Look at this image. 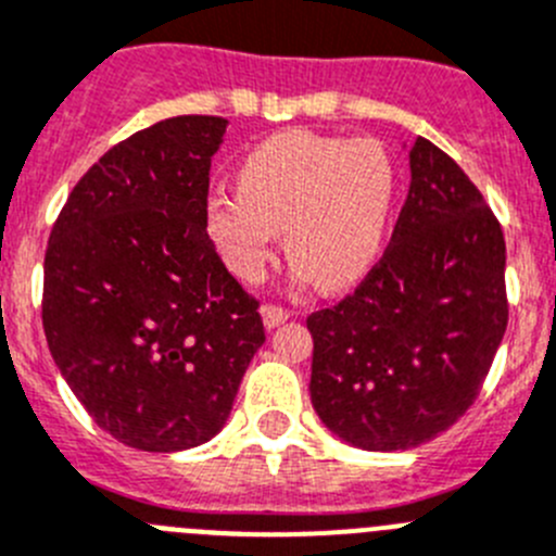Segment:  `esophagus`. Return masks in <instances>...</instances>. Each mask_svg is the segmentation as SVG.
Wrapping results in <instances>:
<instances>
[{
    "label": "esophagus",
    "instance_id": "1",
    "mask_svg": "<svg viewBox=\"0 0 556 556\" xmlns=\"http://www.w3.org/2000/svg\"><path fill=\"white\" fill-rule=\"evenodd\" d=\"M261 315H263V324H266V329H277V326H282L285 320L290 318L288 309L279 307V304H263Z\"/></svg>",
    "mask_w": 556,
    "mask_h": 556
}]
</instances>
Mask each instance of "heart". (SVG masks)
<instances>
[{"instance_id":"b5f03b06","label":"heart","mask_w":556,"mask_h":556,"mask_svg":"<svg viewBox=\"0 0 556 556\" xmlns=\"http://www.w3.org/2000/svg\"><path fill=\"white\" fill-rule=\"evenodd\" d=\"M397 169L376 139L279 131L238 164V191H214L205 227L222 261L243 282H257L277 232L299 277L320 290L359 282L387 243Z\"/></svg>"}]
</instances>
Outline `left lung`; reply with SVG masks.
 I'll list each match as a JSON object with an SVG mask.
<instances>
[{
    "label": "left lung",
    "instance_id": "8db88e82",
    "mask_svg": "<svg viewBox=\"0 0 556 556\" xmlns=\"http://www.w3.org/2000/svg\"><path fill=\"white\" fill-rule=\"evenodd\" d=\"M381 261L307 318L309 395L342 442L395 453L430 442L480 395L507 329L505 236L480 189L419 137Z\"/></svg>",
    "mask_w": 556,
    "mask_h": 556
}]
</instances>
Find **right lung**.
I'll list each match as a JSON object with an SVG mask.
<instances>
[{
  "mask_svg": "<svg viewBox=\"0 0 556 556\" xmlns=\"http://www.w3.org/2000/svg\"><path fill=\"white\" fill-rule=\"evenodd\" d=\"M225 117L180 114L123 139L74 186L43 263V331L98 428L144 453L214 439L263 331L257 299L205 232Z\"/></svg>",
  "mask_w": 556,
  "mask_h": 556,
  "instance_id": "1",
  "label": "right lung"
}]
</instances>
